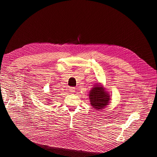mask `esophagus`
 <instances>
[{
  "label": "esophagus",
  "instance_id": "34e87169",
  "mask_svg": "<svg viewBox=\"0 0 157 157\" xmlns=\"http://www.w3.org/2000/svg\"><path fill=\"white\" fill-rule=\"evenodd\" d=\"M69 92L71 93H74L75 92V88L74 87H70L69 88Z\"/></svg>",
  "mask_w": 157,
  "mask_h": 157
}]
</instances>
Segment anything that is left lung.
I'll list each match as a JSON object with an SVG mask.
<instances>
[{
  "mask_svg": "<svg viewBox=\"0 0 157 157\" xmlns=\"http://www.w3.org/2000/svg\"><path fill=\"white\" fill-rule=\"evenodd\" d=\"M89 99L90 104L96 111L105 108L111 100L109 94L100 83L95 85L90 90Z\"/></svg>",
  "mask_w": 157,
  "mask_h": 157,
  "instance_id": "1",
  "label": "left lung"
}]
</instances>
